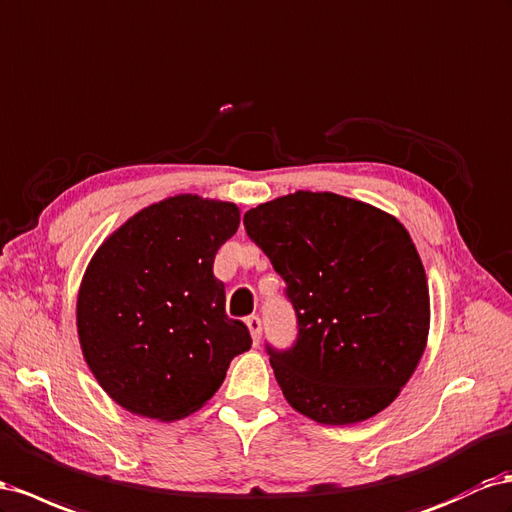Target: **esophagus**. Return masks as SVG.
Here are the masks:
<instances>
[{"label": "esophagus", "instance_id": "34e87169", "mask_svg": "<svg viewBox=\"0 0 512 512\" xmlns=\"http://www.w3.org/2000/svg\"><path fill=\"white\" fill-rule=\"evenodd\" d=\"M247 323V327H250V334H252V340H254V344H258L260 342V336H262V321H260V316H250V319L245 321Z\"/></svg>", "mask_w": 512, "mask_h": 512}]
</instances>
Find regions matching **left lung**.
I'll return each mask as SVG.
<instances>
[{
  "instance_id": "1",
  "label": "left lung",
  "mask_w": 512,
  "mask_h": 512,
  "mask_svg": "<svg viewBox=\"0 0 512 512\" xmlns=\"http://www.w3.org/2000/svg\"><path fill=\"white\" fill-rule=\"evenodd\" d=\"M243 226L297 316L293 347L267 344L290 407L331 426L383 411L416 370L431 323L403 224L338 193L297 191L250 209Z\"/></svg>"
}]
</instances>
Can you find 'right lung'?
<instances>
[{"label":"right lung","mask_w":512,"mask_h":512,"mask_svg":"<svg viewBox=\"0 0 512 512\" xmlns=\"http://www.w3.org/2000/svg\"><path fill=\"white\" fill-rule=\"evenodd\" d=\"M239 209L200 196L146 206L109 237L77 297L81 351L120 407L161 422L200 409L252 347L228 319L213 262L239 228Z\"/></svg>","instance_id":"obj_1"}]
</instances>
